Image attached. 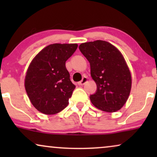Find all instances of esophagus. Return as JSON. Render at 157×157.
Returning a JSON list of instances; mask_svg holds the SVG:
<instances>
[{
  "label": "esophagus",
  "instance_id": "1",
  "mask_svg": "<svg viewBox=\"0 0 157 157\" xmlns=\"http://www.w3.org/2000/svg\"><path fill=\"white\" fill-rule=\"evenodd\" d=\"M88 82V78L86 76H83V78H82V80H81V81H79V82L78 83V84L79 85V86H83V85H84L86 83H87Z\"/></svg>",
  "mask_w": 157,
  "mask_h": 157
}]
</instances>
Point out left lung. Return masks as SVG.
<instances>
[{
    "label": "left lung",
    "mask_w": 157,
    "mask_h": 157,
    "mask_svg": "<svg viewBox=\"0 0 157 157\" xmlns=\"http://www.w3.org/2000/svg\"><path fill=\"white\" fill-rule=\"evenodd\" d=\"M79 50L89 61L97 91L90 96L93 105L106 112H116L126 104L132 89V75L122 53L105 40L86 42Z\"/></svg>",
    "instance_id": "obj_1"
}]
</instances>
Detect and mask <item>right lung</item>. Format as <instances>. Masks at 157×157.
<instances>
[{
  "label": "right lung",
  "instance_id": "add662e5",
  "mask_svg": "<svg viewBox=\"0 0 157 157\" xmlns=\"http://www.w3.org/2000/svg\"><path fill=\"white\" fill-rule=\"evenodd\" d=\"M77 47L76 44L48 45L31 61L24 85L30 101L40 112L56 114L68 106L76 86L70 80L66 61Z\"/></svg>",
  "mask_w": 157,
  "mask_h": 157
}]
</instances>
